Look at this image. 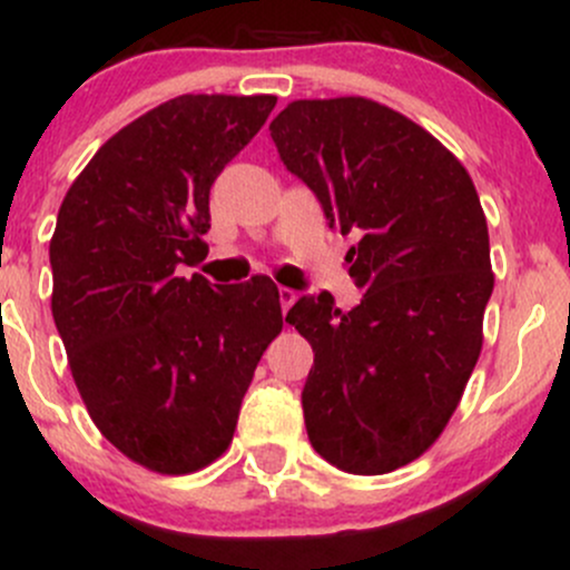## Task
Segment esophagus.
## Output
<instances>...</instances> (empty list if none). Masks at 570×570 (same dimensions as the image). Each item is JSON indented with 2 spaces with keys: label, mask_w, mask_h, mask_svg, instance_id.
Masks as SVG:
<instances>
[{
  "label": "esophagus",
  "mask_w": 570,
  "mask_h": 570,
  "mask_svg": "<svg viewBox=\"0 0 570 570\" xmlns=\"http://www.w3.org/2000/svg\"><path fill=\"white\" fill-rule=\"evenodd\" d=\"M278 299H281V307H284V313H286L294 305V299H297V292L289 289V286H278Z\"/></svg>",
  "instance_id": "obj_1"
}]
</instances>
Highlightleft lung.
<instances>
[{"mask_svg": "<svg viewBox=\"0 0 570 570\" xmlns=\"http://www.w3.org/2000/svg\"><path fill=\"white\" fill-rule=\"evenodd\" d=\"M281 160L353 233L362 303L305 294L286 322L313 348L307 440L351 474H385L440 440L482 351L493 292L485 212L461 160L362 96L303 98L271 122Z\"/></svg>", "mask_w": 570, "mask_h": 570, "instance_id": "8db88e82", "label": "left lung"}]
</instances>
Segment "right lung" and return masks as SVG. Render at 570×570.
Returning <instances> with one entry per match:
<instances>
[{"label":"right lung","instance_id":"obj_1","mask_svg":"<svg viewBox=\"0 0 570 570\" xmlns=\"http://www.w3.org/2000/svg\"><path fill=\"white\" fill-rule=\"evenodd\" d=\"M276 96L187 94L149 109L90 158L58 208L53 318L88 415L158 474L208 466L284 326L267 276L217 286L198 265L208 193Z\"/></svg>","mask_w":570,"mask_h":570}]
</instances>
